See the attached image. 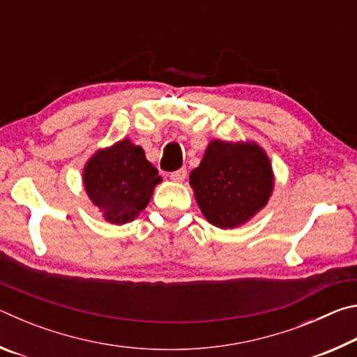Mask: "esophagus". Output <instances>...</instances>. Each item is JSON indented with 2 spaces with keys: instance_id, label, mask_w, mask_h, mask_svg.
<instances>
[{
  "instance_id": "1",
  "label": "esophagus",
  "mask_w": 357,
  "mask_h": 357,
  "mask_svg": "<svg viewBox=\"0 0 357 357\" xmlns=\"http://www.w3.org/2000/svg\"><path fill=\"white\" fill-rule=\"evenodd\" d=\"M187 176V170L185 168H181V170H176L170 173V179L173 181V183H183V181L185 179Z\"/></svg>"
}]
</instances>
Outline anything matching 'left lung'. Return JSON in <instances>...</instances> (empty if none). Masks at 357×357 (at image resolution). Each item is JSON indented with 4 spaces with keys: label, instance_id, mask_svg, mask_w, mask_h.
<instances>
[{
    "label": "left lung",
    "instance_id": "8db88e82",
    "mask_svg": "<svg viewBox=\"0 0 357 357\" xmlns=\"http://www.w3.org/2000/svg\"><path fill=\"white\" fill-rule=\"evenodd\" d=\"M189 179L203 215L223 229L249 222L274 190L273 165L255 142H209Z\"/></svg>",
    "mask_w": 357,
    "mask_h": 357
}]
</instances>
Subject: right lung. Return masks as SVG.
<instances>
[{
	"label": "right lung",
	"instance_id": "obj_1",
	"mask_svg": "<svg viewBox=\"0 0 357 357\" xmlns=\"http://www.w3.org/2000/svg\"><path fill=\"white\" fill-rule=\"evenodd\" d=\"M83 185L102 217L124 225L148 206L154 187L162 183L142 146L129 138L98 149L83 168Z\"/></svg>",
	"mask_w": 357,
	"mask_h": 357
}]
</instances>
